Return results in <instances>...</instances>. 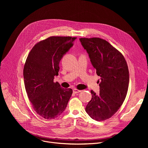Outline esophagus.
<instances>
[{
  "mask_svg": "<svg viewBox=\"0 0 148 148\" xmlns=\"http://www.w3.org/2000/svg\"><path fill=\"white\" fill-rule=\"evenodd\" d=\"M73 92L74 93H79V92H81L82 90H78V89H74L73 90Z\"/></svg>",
  "mask_w": 148,
  "mask_h": 148,
  "instance_id": "1",
  "label": "esophagus"
}]
</instances>
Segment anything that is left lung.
I'll return each instance as SVG.
<instances>
[{
	"instance_id": "8db88e82",
	"label": "left lung",
	"mask_w": 148,
	"mask_h": 148,
	"mask_svg": "<svg viewBox=\"0 0 148 148\" xmlns=\"http://www.w3.org/2000/svg\"><path fill=\"white\" fill-rule=\"evenodd\" d=\"M79 40L100 77V94L91 90L92 97L85 110L92 119L104 121L114 114L125 100L129 82L127 65L123 55L105 40L99 38Z\"/></svg>"
}]
</instances>
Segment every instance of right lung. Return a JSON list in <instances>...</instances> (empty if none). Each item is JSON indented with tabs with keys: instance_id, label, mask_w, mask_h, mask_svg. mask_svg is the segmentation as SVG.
Wrapping results in <instances>:
<instances>
[{
	"instance_id": "1",
	"label": "right lung",
	"mask_w": 148,
	"mask_h": 148,
	"mask_svg": "<svg viewBox=\"0 0 148 148\" xmlns=\"http://www.w3.org/2000/svg\"><path fill=\"white\" fill-rule=\"evenodd\" d=\"M76 38L51 36L37 43L28 55L23 69L24 85L36 113L45 119H55L65 109L72 89L54 83L59 63L73 45Z\"/></svg>"
}]
</instances>
